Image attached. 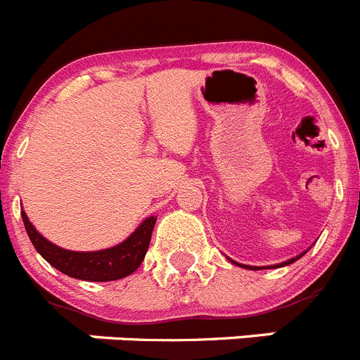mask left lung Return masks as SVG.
Returning a JSON list of instances; mask_svg holds the SVG:
<instances>
[{
    "label": "left lung",
    "instance_id": "1",
    "mask_svg": "<svg viewBox=\"0 0 360 360\" xmlns=\"http://www.w3.org/2000/svg\"><path fill=\"white\" fill-rule=\"evenodd\" d=\"M307 251H309V249H307ZM307 251H303L301 252V255H297V257H294V258H289V260H285V262H280V264H276V265H267V267H257V265H244V264H238V262H235V260H231V258H228L229 262H231V264H235V265H238V267H244V269H249V271H260V269H276V267H283V265H290V264H294V262H297L300 260L301 257H303V255H305Z\"/></svg>",
    "mask_w": 360,
    "mask_h": 360
}]
</instances>
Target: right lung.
I'll list each match as a JSON object with an SVG mask.
<instances>
[{"mask_svg": "<svg viewBox=\"0 0 360 360\" xmlns=\"http://www.w3.org/2000/svg\"><path fill=\"white\" fill-rule=\"evenodd\" d=\"M25 229L37 252L60 273L84 281H115L132 274L147 255L158 217H147L124 242L100 251H70L55 245L34 228L27 213L21 212Z\"/></svg>", "mask_w": 360, "mask_h": 360, "instance_id": "1", "label": "right lung"}]
</instances>
